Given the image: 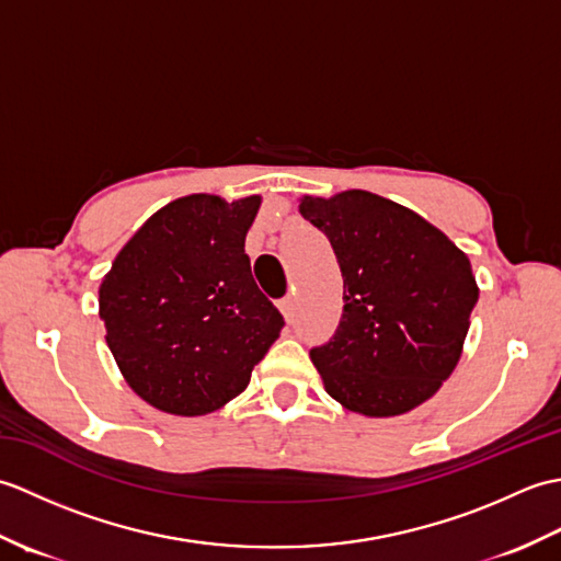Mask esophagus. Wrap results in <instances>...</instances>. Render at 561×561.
I'll list each match as a JSON object with an SVG mask.
<instances>
[{"mask_svg":"<svg viewBox=\"0 0 561 561\" xmlns=\"http://www.w3.org/2000/svg\"><path fill=\"white\" fill-rule=\"evenodd\" d=\"M279 311H282L284 318H287V323H291L294 316H296V299H294V296H284V299L279 301Z\"/></svg>","mask_w":561,"mask_h":561,"instance_id":"1","label":"esophagus"}]
</instances>
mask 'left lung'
Here are the masks:
<instances>
[{"label": "left lung", "mask_w": 561, "mask_h": 561, "mask_svg": "<svg viewBox=\"0 0 561 561\" xmlns=\"http://www.w3.org/2000/svg\"><path fill=\"white\" fill-rule=\"evenodd\" d=\"M299 211L328 236L344 279L335 335L311 350L328 396L366 416L414 410L460 359L480 296L468 255L420 214L366 190L306 195Z\"/></svg>", "instance_id": "8db88e82"}]
</instances>
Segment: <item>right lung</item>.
<instances>
[{"label": "right lung", "instance_id": "obj_1", "mask_svg": "<svg viewBox=\"0 0 561 561\" xmlns=\"http://www.w3.org/2000/svg\"><path fill=\"white\" fill-rule=\"evenodd\" d=\"M260 195H187L159 209L117 253L99 289L105 342L151 408L199 416L248 388L284 328L257 289L245 233Z\"/></svg>", "mask_w": 561, "mask_h": 561}]
</instances>
